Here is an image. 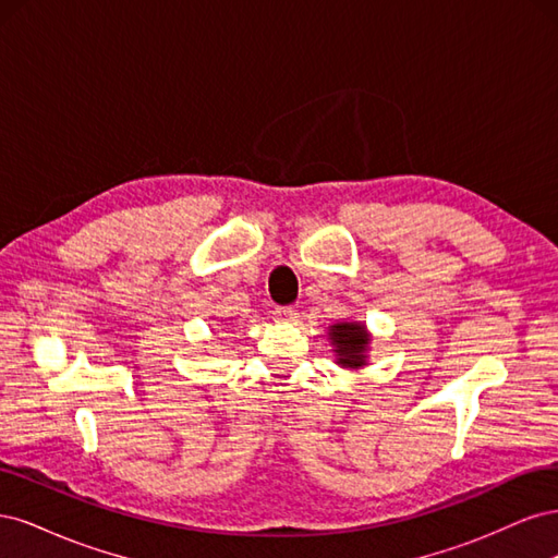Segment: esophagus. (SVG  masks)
<instances>
[{"mask_svg": "<svg viewBox=\"0 0 558 558\" xmlns=\"http://www.w3.org/2000/svg\"><path fill=\"white\" fill-rule=\"evenodd\" d=\"M275 318L279 320V324H293V320H298V310L295 307H277Z\"/></svg>", "mask_w": 558, "mask_h": 558, "instance_id": "obj_1", "label": "esophagus"}]
</instances>
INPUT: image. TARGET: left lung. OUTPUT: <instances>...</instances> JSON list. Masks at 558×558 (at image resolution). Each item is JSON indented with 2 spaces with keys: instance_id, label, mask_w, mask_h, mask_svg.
<instances>
[{
  "instance_id": "8db88e82",
  "label": "left lung",
  "mask_w": 558,
  "mask_h": 558,
  "mask_svg": "<svg viewBox=\"0 0 558 558\" xmlns=\"http://www.w3.org/2000/svg\"><path fill=\"white\" fill-rule=\"evenodd\" d=\"M328 340L335 351V363L349 369H361L367 365V351L373 335L367 332L363 320H337L328 326Z\"/></svg>"
}]
</instances>
